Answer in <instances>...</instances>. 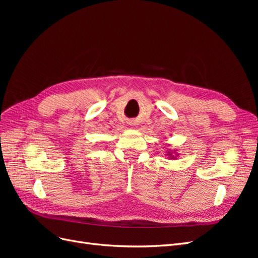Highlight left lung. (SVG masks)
<instances>
[{
    "instance_id": "left-lung-1",
    "label": "left lung",
    "mask_w": 258,
    "mask_h": 258,
    "mask_svg": "<svg viewBox=\"0 0 258 258\" xmlns=\"http://www.w3.org/2000/svg\"><path fill=\"white\" fill-rule=\"evenodd\" d=\"M166 156H168L169 159H176L178 154H177L176 150L175 151H171V148H169V150L166 153Z\"/></svg>"
}]
</instances>
